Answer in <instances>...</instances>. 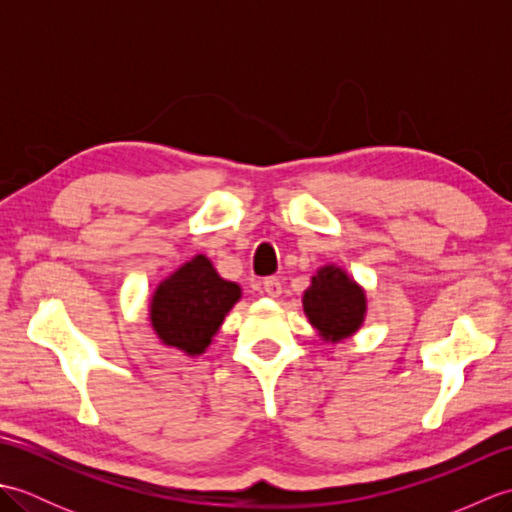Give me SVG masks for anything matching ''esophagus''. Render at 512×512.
Segmentation results:
<instances>
[{
    "label": "esophagus",
    "mask_w": 512,
    "mask_h": 512,
    "mask_svg": "<svg viewBox=\"0 0 512 512\" xmlns=\"http://www.w3.org/2000/svg\"><path fill=\"white\" fill-rule=\"evenodd\" d=\"M264 292L268 297H279L281 295V281L277 277H266L264 279Z\"/></svg>",
    "instance_id": "esophagus-1"
}]
</instances>
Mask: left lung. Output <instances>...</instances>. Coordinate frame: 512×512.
<instances>
[{"mask_svg":"<svg viewBox=\"0 0 512 512\" xmlns=\"http://www.w3.org/2000/svg\"><path fill=\"white\" fill-rule=\"evenodd\" d=\"M303 312L323 341L339 343L352 336L365 321V290L347 277L343 268L323 266L303 292Z\"/></svg>","mask_w":512,"mask_h":512,"instance_id":"left-lung-1","label":"left lung"}]
</instances>
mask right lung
I'll return each instance as SVG.
<instances>
[{
	"instance_id": "obj_1",
	"label": "right lung",
	"mask_w": 512,
	"mask_h": 512,
	"mask_svg": "<svg viewBox=\"0 0 512 512\" xmlns=\"http://www.w3.org/2000/svg\"><path fill=\"white\" fill-rule=\"evenodd\" d=\"M239 297L242 288L235 281L217 275L209 257L195 255L151 295V328L165 345L198 356L211 345Z\"/></svg>"
}]
</instances>
